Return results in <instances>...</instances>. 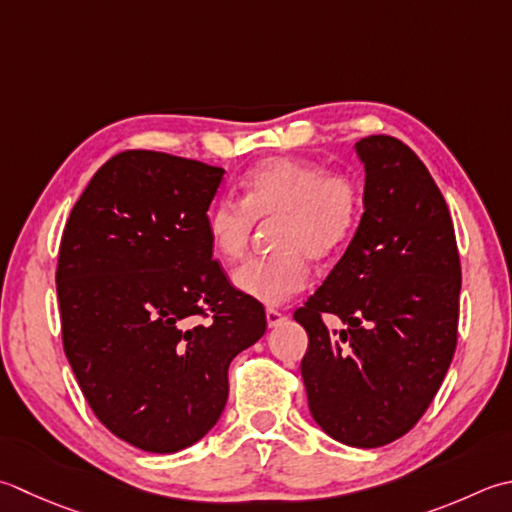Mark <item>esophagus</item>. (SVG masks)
Wrapping results in <instances>:
<instances>
[{"mask_svg": "<svg viewBox=\"0 0 512 512\" xmlns=\"http://www.w3.org/2000/svg\"><path fill=\"white\" fill-rule=\"evenodd\" d=\"M286 319V315L282 313V310H277V308H266V322H268V326L270 328H275V326H279Z\"/></svg>", "mask_w": 512, "mask_h": 512, "instance_id": "obj_1", "label": "esophagus"}]
</instances>
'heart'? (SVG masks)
Wrapping results in <instances>:
<instances>
[{
  "instance_id": "obj_1",
  "label": "heart",
  "mask_w": 512,
  "mask_h": 512,
  "mask_svg": "<svg viewBox=\"0 0 512 512\" xmlns=\"http://www.w3.org/2000/svg\"><path fill=\"white\" fill-rule=\"evenodd\" d=\"M362 190L353 177L324 173L302 159H268L242 179V199L224 195L210 206L206 230L224 262H239L257 222H270L273 253L255 257L235 273L237 288L264 304H284L310 284V257L326 262L355 237Z\"/></svg>"
}]
</instances>
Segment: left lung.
<instances>
[{
  "label": "left lung",
  "mask_w": 512,
  "mask_h": 512,
  "mask_svg": "<svg viewBox=\"0 0 512 512\" xmlns=\"http://www.w3.org/2000/svg\"><path fill=\"white\" fill-rule=\"evenodd\" d=\"M364 215L324 284L295 310L306 328L302 377L324 433L377 448L413 428L457 348L462 264L444 195L413 150L390 135L357 142ZM335 314L347 324L333 334Z\"/></svg>",
  "instance_id": "8db88e82"
}]
</instances>
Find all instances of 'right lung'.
Wrapping results in <instances>:
<instances>
[{"label": "right lung", "mask_w": 512, "mask_h": 512, "mask_svg": "<svg viewBox=\"0 0 512 512\" xmlns=\"http://www.w3.org/2000/svg\"><path fill=\"white\" fill-rule=\"evenodd\" d=\"M224 168L124 150L70 210L57 257L62 344L95 417L148 453L217 424L228 366L266 310L228 282L206 217Z\"/></svg>", "instance_id": "right-lung-1"}]
</instances>
